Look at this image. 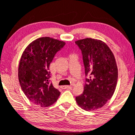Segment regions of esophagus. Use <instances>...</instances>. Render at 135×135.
Returning <instances> with one entry per match:
<instances>
[{
    "instance_id": "obj_1",
    "label": "esophagus",
    "mask_w": 135,
    "mask_h": 135,
    "mask_svg": "<svg viewBox=\"0 0 135 135\" xmlns=\"http://www.w3.org/2000/svg\"><path fill=\"white\" fill-rule=\"evenodd\" d=\"M71 87H72V85H64V86H62L61 88L63 89H65L71 88Z\"/></svg>"
}]
</instances>
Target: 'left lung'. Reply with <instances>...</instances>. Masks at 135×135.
I'll return each instance as SVG.
<instances>
[{
	"mask_svg": "<svg viewBox=\"0 0 135 135\" xmlns=\"http://www.w3.org/2000/svg\"><path fill=\"white\" fill-rule=\"evenodd\" d=\"M82 52L86 79L83 93L76 97L79 107L92 111L104 106L112 97L118 81V68L114 54L105 42L85 38L76 40Z\"/></svg>",
	"mask_w": 135,
	"mask_h": 135,
	"instance_id": "8db88e82",
	"label": "left lung"
}]
</instances>
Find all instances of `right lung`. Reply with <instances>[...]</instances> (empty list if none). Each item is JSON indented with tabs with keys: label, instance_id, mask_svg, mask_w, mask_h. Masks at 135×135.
Instances as JSON below:
<instances>
[{
	"label": "right lung",
	"instance_id": "add662e5",
	"mask_svg": "<svg viewBox=\"0 0 135 135\" xmlns=\"http://www.w3.org/2000/svg\"><path fill=\"white\" fill-rule=\"evenodd\" d=\"M65 44L52 37H40L26 47L21 57L18 68L21 87L30 101L38 106L52 105L60 96V92L48 80L49 66Z\"/></svg>",
	"mask_w": 135,
	"mask_h": 135
}]
</instances>
